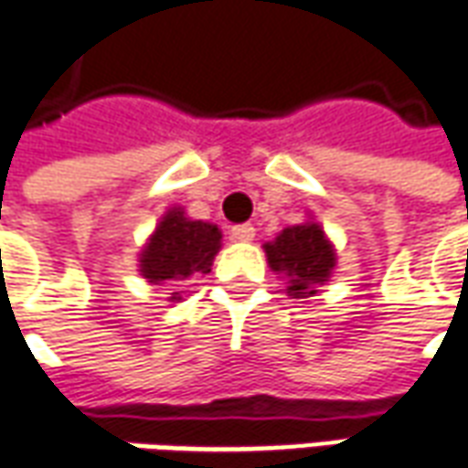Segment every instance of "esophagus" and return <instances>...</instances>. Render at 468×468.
I'll list each match as a JSON object with an SVG mask.
<instances>
[{"label": "esophagus", "instance_id": "34e87169", "mask_svg": "<svg viewBox=\"0 0 468 468\" xmlns=\"http://www.w3.org/2000/svg\"><path fill=\"white\" fill-rule=\"evenodd\" d=\"M230 235H233V240L248 243V240H253V238H256V228H253L250 223L233 225V228H230Z\"/></svg>", "mask_w": 468, "mask_h": 468}]
</instances>
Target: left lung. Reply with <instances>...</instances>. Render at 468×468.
Returning <instances> with one entry per match:
<instances>
[{"label": "left lung", "instance_id": "8db88e82", "mask_svg": "<svg viewBox=\"0 0 468 468\" xmlns=\"http://www.w3.org/2000/svg\"><path fill=\"white\" fill-rule=\"evenodd\" d=\"M263 248H266L268 266L291 279V296L314 293L309 289L329 279L335 268L332 243L326 240L324 230L316 223L286 228L273 243H266Z\"/></svg>", "mask_w": 468, "mask_h": 468}]
</instances>
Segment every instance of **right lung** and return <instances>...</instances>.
Instances as JSON below:
<instances>
[{
    "label": "right lung",
    "mask_w": 468,
    "mask_h": 468,
    "mask_svg": "<svg viewBox=\"0 0 468 468\" xmlns=\"http://www.w3.org/2000/svg\"><path fill=\"white\" fill-rule=\"evenodd\" d=\"M220 230L202 220H187L182 210L166 212L142 253V276L149 283L182 281L210 273L212 258L220 250Z\"/></svg>",
    "instance_id": "1"
}]
</instances>
